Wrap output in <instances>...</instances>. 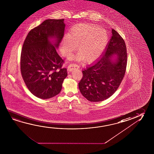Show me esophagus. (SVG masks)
<instances>
[{
    "label": "esophagus",
    "instance_id": "obj_1",
    "mask_svg": "<svg viewBox=\"0 0 154 154\" xmlns=\"http://www.w3.org/2000/svg\"><path fill=\"white\" fill-rule=\"evenodd\" d=\"M78 68H79V66L77 64H74V63H71L70 64H69L68 66V71H71L74 69Z\"/></svg>",
    "mask_w": 154,
    "mask_h": 154
}]
</instances>
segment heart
Here are the masks:
<instances>
[{
	"mask_svg": "<svg viewBox=\"0 0 154 154\" xmlns=\"http://www.w3.org/2000/svg\"><path fill=\"white\" fill-rule=\"evenodd\" d=\"M109 41L106 30L92 23H79L71 28L68 35L61 42V52L68 57L77 45V55L73 58L86 62L94 61L100 55Z\"/></svg>",
	"mask_w": 154,
	"mask_h": 154,
	"instance_id": "b5f03b06",
	"label": "heart"
}]
</instances>
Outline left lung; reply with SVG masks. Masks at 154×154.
<instances>
[{"label": "left lung", "mask_w": 154, "mask_h": 154, "mask_svg": "<svg viewBox=\"0 0 154 154\" xmlns=\"http://www.w3.org/2000/svg\"><path fill=\"white\" fill-rule=\"evenodd\" d=\"M112 36L106 51L96 62L88 66L78 83L82 95L88 100L98 102L106 100L117 90L126 72L127 53L123 38L112 29ZM118 56L116 62L111 60Z\"/></svg>", "instance_id": "8db88e82"}]
</instances>
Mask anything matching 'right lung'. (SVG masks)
<instances>
[{
    "label": "right lung",
    "mask_w": 154,
    "mask_h": 154,
    "mask_svg": "<svg viewBox=\"0 0 154 154\" xmlns=\"http://www.w3.org/2000/svg\"><path fill=\"white\" fill-rule=\"evenodd\" d=\"M64 19H48L29 31L23 42L20 71L26 85L33 95L51 98L61 91L67 70L56 51L64 36ZM57 38L55 44L49 39Z\"/></svg>",
    "instance_id": "obj_1"
}]
</instances>
